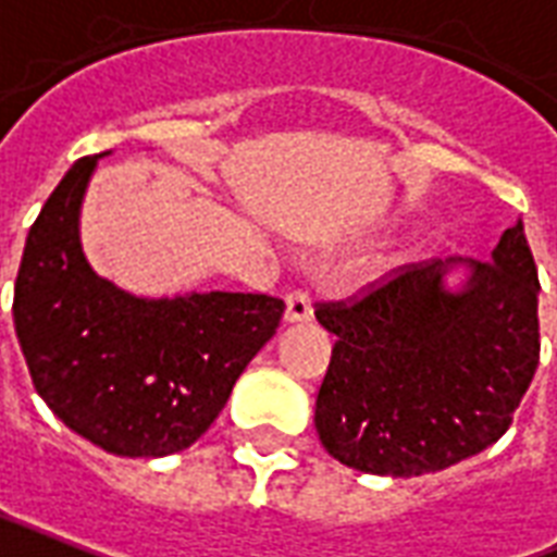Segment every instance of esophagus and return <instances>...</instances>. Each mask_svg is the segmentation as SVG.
<instances>
[{
    "instance_id": "esophagus-1",
    "label": "esophagus",
    "mask_w": 557,
    "mask_h": 557,
    "mask_svg": "<svg viewBox=\"0 0 557 557\" xmlns=\"http://www.w3.org/2000/svg\"><path fill=\"white\" fill-rule=\"evenodd\" d=\"M286 321L288 324H300V321H312V297L304 288H295L286 295Z\"/></svg>"
}]
</instances>
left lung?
<instances>
[{
	"label": "left lung",
	"instance_id": "obj_1",
	"mask_svg": "<svg viewBox=\"0 0 557 557\" xmlns=\"http://www.w3.org/2000/svg\"><path fill=\"white\" fill-rule=\"evenodd\" d=\"M453 264L471 269L456 293L443 286ZM537 292L517 222L491 262H409L318 304L335 335L315 400L326 453L373 476H423L503 438L541 359Z\"/></svg>",
	"mask_w": 557,
	"mask_h": 557
}]
</instances>
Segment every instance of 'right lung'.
Listing matches in <instances>:
<instances>
[{"label": "right lung", "instance_id": "add662e5", "mask_svg": "<svg viewBox=\"0 0 557 557\" xmlns=\"http://www.w3.org/2000/svg\"><path fill=\"white\" fill-rule=\"evenodd\" d=\"M99 157L72 165L28 231L16 338L34 388L72 432L113 456H172L210 430L286 304L242 292L134 297L99 277L78 239Z\"/></svg>", "mask_w": 557, "mask_h": 557}]
</instances>
